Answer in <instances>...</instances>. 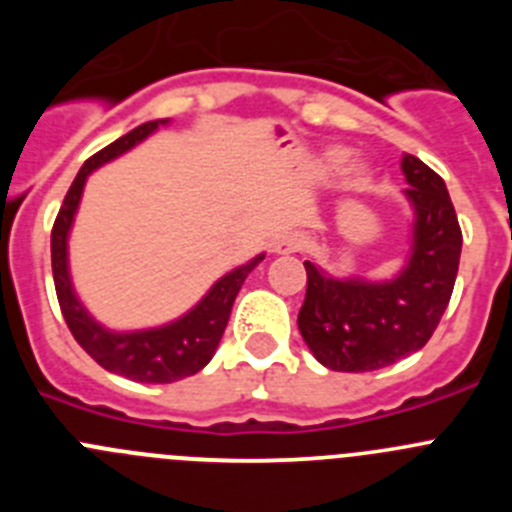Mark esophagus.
Instances as JSON below:
<instances>
[{
    "instance_id": "esophagus-1",
    "label": "esophagus",
    "mask_w": 512,
    "mask_h": 512,
    "mask_svg": "<svg viewBox=\"0 0 512 512\" xmlns=\"http://www.w3.org/2000/svg\"><path fill=\"white\" fill-rule=\"evenodd\" d=\"M305 246V235L302 233H282L274 241V253H297Z\"/></svg>"
}]
</instances>
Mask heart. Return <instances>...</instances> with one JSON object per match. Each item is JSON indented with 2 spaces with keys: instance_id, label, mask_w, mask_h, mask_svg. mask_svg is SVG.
Masks as SVG:
<instances>
[{
  "instance_id": "1",
  "label": "heart",
  "mask_w": 512,
  "mask_h": 512,
  "mask_svg": "<svg viewBox=\"0 0 512 512\" xmlns=\"http://www.w3.org/2000/svg\"><path fill=\"white\" fill-rule=\"evenodd\" d=\"M336 158H343V153H336Z\"/></svg>"
}]
</instances>
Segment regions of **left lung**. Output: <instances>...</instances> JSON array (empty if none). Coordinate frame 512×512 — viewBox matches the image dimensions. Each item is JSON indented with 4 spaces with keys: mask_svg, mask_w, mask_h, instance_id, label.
<instances>
[{
    "mask_svg": "<svg viewBox=\"0 0 512 512\" xmlns=\"http://www.w3.org/2000/svg\"><path fill=\"white\" fill-rule=\"evenodd\" d=\"M415 210L413 256L392 282L325 277L305 261L307 292L297 328L312 356L333 372H374L431 341L454 292L461 228L441 176L420 158H402Z\"/></svg>",
    "mask_w": 512,
    "mask_h": 512,
    "instance_id": "1",
    "label": "left lung"
}]
</instances>
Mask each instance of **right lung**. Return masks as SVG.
Wrapping results in <instances>:
<instances>
[{
    "instance_id": "add662e5",
    "label": "right lung",
    "mask_w": 512,
    "mask_h": 512,
    "mask_svg": "<svg viewBox=\"0 0 512 512\" xmlns=\"http://www.w3.org/2000/svg\"><path fill=\"white\" fill-rule=\"evenodd\" d=\"M161 122L164 120L143 122L135 130H130L128 135H122L115 143L87 158V164L81 166L74 184L66 192V200H63L51 230L53 284H56L58 305H61L63 320L69 325L71 336L102 369L133 379V382L148 384H169L200 372L202 366L212 359L217 343L223 338L230 310H233L235 297L241 292V284L246 282L248 271L264 259V256H259L251 264L225 274L192 312H187L182 320L156 330L110 333V330H104L102 325L94 323L87 310L79 305V300L74 297V289H71L69 269H66V235H69L71 220H74V212L79 207L84 182L97 166L130 151L135 143L151 135Z\"/></svg>"
}]
</instances>
